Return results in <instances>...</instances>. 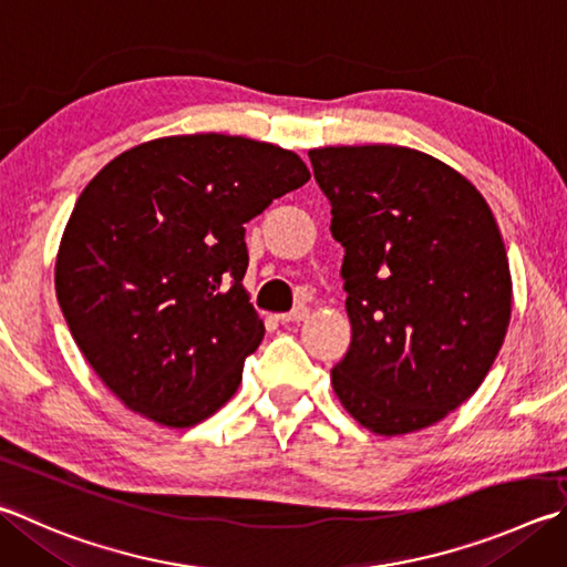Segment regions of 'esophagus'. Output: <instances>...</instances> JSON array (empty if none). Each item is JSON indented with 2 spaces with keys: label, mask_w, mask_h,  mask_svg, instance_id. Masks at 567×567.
I'll return each mask as SVG.
<instances>
[{
  "label": "esophagus",
  "mask_w": 567,
  "mask_h": 567,
  "mask_svg": "<svg viewBox=\"0 0 567 567\" xmlns=\"http://www.w3.org/2000/svg\"><path fill=\"white\" fill-rule=\"evenodd\" d=\"M310 315L307 312V307H302V305H297L295 310H290V312H285V315H280V322H302V319Z\"/></svg>",
  "instance_id": "1"
}]
</instances>
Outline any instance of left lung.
I'll return each instance as SVG.
<instances>
[{
	"instance_id": "left-lung-1",
	"label": "left lung",
	"mask_w": 567,
	"mask_h": 567,
	"mask_svg": "<svg viewBox=\"0 0 567 567\" xmlns=\"http://www.w3.org/2000/svg\"><path fill=\"white\" fill-rule=\"evenodd\" d=\"M332 205L352 342L339 401L382 436L436 424L486 379L511 322L496 218L446 163L401 146L310 151Z\"/></svg>"
}]
</instances>
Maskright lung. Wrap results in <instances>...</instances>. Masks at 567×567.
Wrapping results in <instances>:
<instances>
[{
  "label": "right lung",
  "mask_w": 567,
  "mask_h": 567,
  "mask_svg": "<svg viewBox=\"0 0 567 567\" xmlns=\"http://www.w3.org/2000/svg\"><path fill=\"white\" fill-rule=\"evenodd\" d=\"M307 181L292 151L195 133L121 153L79 195L56 257L59 307L131 411L185 429L235 394L265 337L243 287L245 223Z\"/></svg>",
  "instance_id": "1"
}]
</instances>
